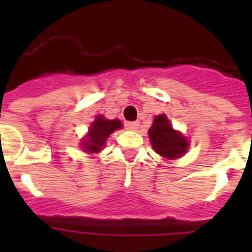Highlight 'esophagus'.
<instances>
[{"label": "esophagus", "instance_id": "1", "mask_svg": "<svg viewBox=\"0 0 252 252\" xmlns=\"http://www.w3.org/2000/svg\"><path fill=\"white\" fill-rule=\"evenodd\" d=\"M138 126H140V123L138 122H129L126 123V128L130 130H137Z\"/></svg>", "mask_w": 252, "mask_h": 252}]
</instances>
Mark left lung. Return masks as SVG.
<instances>
[{"label":"left lung","mask_w":252,"mask_h":252,"mask_svg":"<svg viewBox=\"0 0 252 252\" xmlns=\"http://www.w3.org/2000/svg\"><path fill=\"white\" fill-rule=\"evenodd\" d=\"M149 138L156 153L166 159H176L187 152L189 142L183 134L172 128L165 114L158 115L149 129Z\"/></svg>","instance_id":"1"}]
</instances>
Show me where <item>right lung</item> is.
<instances>
[{
	"instance_id": "1",
	"label": "right lung",
	"mask_w": 252,
	"mask_h": 252,
	"mask_svg": "<svg viewBox=\"0 0 252 252\" xmlns=\"http://www.w3.org/2000/svg\"><path fill=\"white\" fill-rule=\"evenodd\" d=\"M122 126L123 123L118 119L108 120V119H104V116L102 115L96 116L94 122L91 123L86 137L81 140V145H82L84 152L99 153L104 148L106 140L110 137V134L114 133L116 129H120Z\"/></svg>"
}]
</instances>
